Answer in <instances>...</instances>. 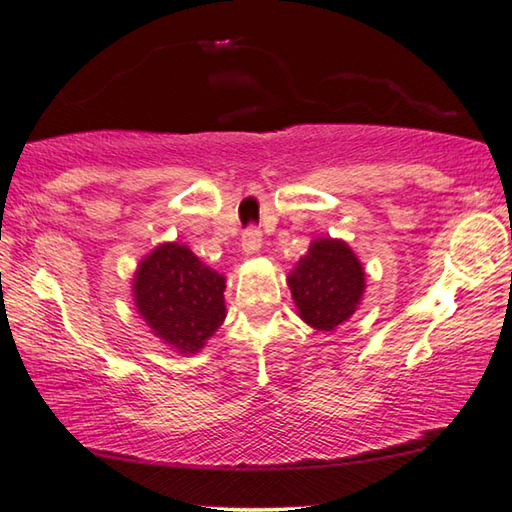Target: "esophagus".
I'll return each mask as SVG.
<instances>
[{
    "label": "esophagus",
    "mask_w": 512,
    "mask_h": 512,
    "mask_svg": "<svg viewBox=\"0 0 512 512\" xmlns=\"http://www.w3.org/2000/svg\"><path fill=\"white\" fill-rule=\"evenodd\" d=\"M263 245V236H261V229H256V226H249V229L242 231V238H240V247L245 251L247 256L256 254L258 249Z\"/></svg>",
    "instance_id": "obj_1"
}]
</instances>
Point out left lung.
I'll return each mask as SVG.
<instances>
[{"label":"left lung","mask_w":512,"mask_h":512,"mask_svg":"<svg viewBox=\"0 0 512 512\" xmlns=\"http://www.w3.org/2000/svg\"><path fill=\"white\" fill-rule=\"evenodd\" d=\"M299 317L317 331L347 322L363 299L365 272L347 242L317 238L288 276Z\"/></svg>","instance_id":"obj_1"}]
</instances>
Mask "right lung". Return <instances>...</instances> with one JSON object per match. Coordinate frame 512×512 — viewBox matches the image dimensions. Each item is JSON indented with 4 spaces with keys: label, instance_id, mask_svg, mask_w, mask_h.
<instances>
[{
    "label": "right lung",
    "instance_id": "1",
    "mask_svg": "<svg viewBox=\"0 0 512 512\" xmlns=\"http://www.w3.org/2000/svg\"><path fill=\"white\" fill-rule=\"evenodd\" d=\"M226 281L186 245L163 242L142 258L133 299L142 320L179 354H197L226 317Z\"/></svg>",
    "mask_w": 512,
    "mask_h": 512
}]
</instances>
